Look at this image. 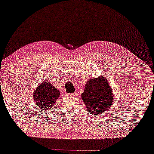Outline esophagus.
I'll use <instances>...</instances> for the list:
<instances>
[{
  "label": "esophagus",
  "mask_w": 154,
  "mask_h": 154,
  "mask_svg": "<svg viewBox=\"0 0 154 154\" xmlns=\"http://www.w3.org/2000/svg\"><path fill=\"white\" fill-rule=\"evenodd\" d=\"M71 95H72V96H77V93H76V92H74V93H72Z\"/></svg>",
  "instance_id": "1"
}]
</instances>
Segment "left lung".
<instances>
[{
  "label": "left lung",
  "instance_id": "left-lung-1",
  "mask_svg": "<svg viewBox=\"0 0 154 154\" xmlns=\"http://www.w3.org/2000/svg\"><path fill=\"white\" fill-rule=\"evenodd\" d=\"M113 92L106 77L90 79L85 86L82 99L90 114L95 116L110 109L113 103Z\"/></svg>",
  "mask_w": 154,
  "mask_h": 154
}]
</instances>
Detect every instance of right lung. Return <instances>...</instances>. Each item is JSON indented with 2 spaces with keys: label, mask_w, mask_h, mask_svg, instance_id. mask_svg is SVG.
I'll return each mask as SVG.
<instances>
[{
  "label": "right lung",
  "mask_w": 154,
  "mask_h": 154,
  "mask_svg": "<svg viewBox=\"0 0 154 154\" xmlns=\"http://www.w3.org/2000/svg\"><path fill=\"white\" fill-rule=\"evenodd\" d=\"M60 95V92L47 81L38 85L34 92L33 98L38 108L48 110L53 107Z\"/></svg>",
  "instance_id": "right-lung-1"
}]
</instances>
